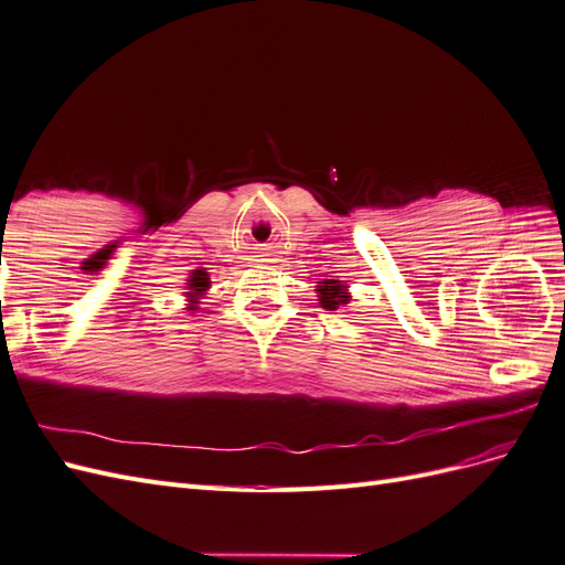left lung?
<instances>
[{"label":"left lung","mask_w":565,"mask_h":565,"mask_svg":"<svg viewBox=\"0 0 565 565\" xmlns=\"http://www.w3.org/2000/svg\"><path fill=\"white\" fill-rule=\"evenodd\" d=\"M318 295H320L322 309L328 311H337L339 306L349 303V292L339 280H324L322 285H318Z\"/></svg>","instance_id":"left-lung-1"}]
</instances>
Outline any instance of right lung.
<instances>
[{"instance_id": "obj_1", "label": "right lung", "mask_w": 565, "mask_h": 565, "mask_svg": "<svg viewBox=\"0 0 565 565\" xmlns=\"http://www.w3.org/2000/svg\"><path fill=\"white\" fill-rule=\"evenodd\" d=\"M188 285H191L193 292H202V289L207 287V278H204V273H202V270H198L195 276L191 278V282H188Z\"/></svg>"}]
</instances>
